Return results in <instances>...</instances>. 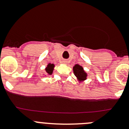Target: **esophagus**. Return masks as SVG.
I'll return each instance as SVG.
<instances>
[{
	"mask_svg": "<svg viewBox=\"0 0 129 129\" xmlns=\"http://www.w3.org/2000/svg\"><path fill=\"white\" fill-rule=\"evenodd\" d=\"M62 62H63L64 64H66V63H67V61H64Z\"/></svg>",
	"mask_w": 129,
	"mask_h": 129,
	"instance_id": "34e87169",
	"label": "esophagus"
}]
</instances>
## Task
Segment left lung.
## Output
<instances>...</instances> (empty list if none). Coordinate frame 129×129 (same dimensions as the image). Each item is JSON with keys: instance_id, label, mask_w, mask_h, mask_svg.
<instances>
[{"instance_id": "left-lung-1", "label": "left lung", "mask_w": 129, "mask_h": 129, "mask_svg": "<svg viewBox=\"0 0 129 129\" xmlns=\"http://www.w3.org/2000/svg\"><path fill=\"white\" fill-rule=\"evenodd\" d=\"M74 74L79 82H82L87 79V73L84 70L83 67L79 64H75L73 67Z\"/></svg>"}]
</instances>
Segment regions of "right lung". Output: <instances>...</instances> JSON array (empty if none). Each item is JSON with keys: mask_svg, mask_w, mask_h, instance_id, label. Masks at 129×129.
I'll list each match as a JSON object with an SVG mask.
<instances>
[{"mask_svg": "<svg viewBox=\"0 0 129 129\" xmlns=\"http://www.w3.org/2000/svg\"><path fill=\"white\" fill-rule=\"evenodd\" d=\"M54 67H55V65H54V64H48L47 67L45 68V71L47 75H52V74Z\"/></svg>", "mask_w": 129, "mask_h": 129, "instance_id": "1", "label": "right lung"}]
</instances>
